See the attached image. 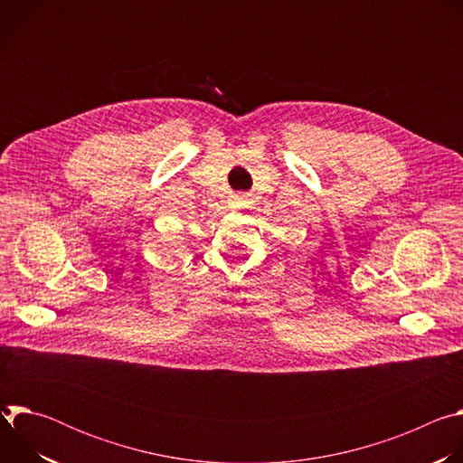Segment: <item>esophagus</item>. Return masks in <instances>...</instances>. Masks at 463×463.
Here are the masks:
<instances>
[{
    "label": "esophagus",
    "instance_id": "esophagus-1",
    "mask_svg": "<svg viewBox=\"0 0 463 463\" xmlns=\"http://www.w3.org/2000/svg\"><path fill=\"white\" fill-rule=\"evenodd\" d=\"M243 205H245V195H243V194H234L232 200H231V207L240 209V207H243Z\"/></svg>",
    "mask_w": 463,
    "mask_h": 463
}]
</instances>
